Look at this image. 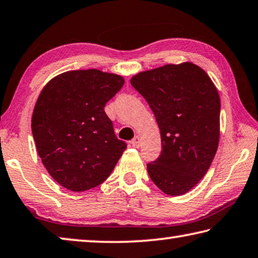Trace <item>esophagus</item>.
Instances as JSON below:
<instances>
[{"mask_svg": "<svg viewBox=\"0 0 258 258\" xmlns=\"http://www.w3.org/2000/svg\"><path fill=\"white\" fill-rule=\"evenodd\" d=\"M140 143H141V139H140V137H135L132 141H131V145L134 148H139Z\"/></svg>", "mask_w": 258, "mask_h": 258, "instance_id": "34e87169", "label": "esophagus"}]
</instances>
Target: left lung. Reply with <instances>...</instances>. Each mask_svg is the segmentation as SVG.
<instances>
[{
	"instance_id": "8db88e82",
	"label": "left lung",
	"mask_w": 258,
	"mask_h": 258,
	"mask_svg": "<svg viewBox=\"0 0 258 258\" xmlns=\"http://www.w3.org/2000/svg\"><path fill=\"white\" fill-rule=\"evenodd\" d=\"M131 84L149 103L160 130L161 152L147 165L168 196L191 190L207 173L220 140L221 101L204 69L192 62L139 73Z\"/></svg>"
}]
</instances>
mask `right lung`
<instances>
[{
  "instance_id": "1",
  "label": "right lung",
  "mask_w": 258,
  "mask_h": 258,
  "mask_svg": "<svg viewBox=\"0 0 258 258\" xmlns=\"http://www.w3.org/2000/svg\"><path fill=\"white\" fill-rule=\"evenodd\" d=\"M124 82L98 69L71 71L52 78L38 95L32 117L35 145L46 171L66 189L101 184L126 149L104 112Z\"/></svg>"
}]
</instances>
